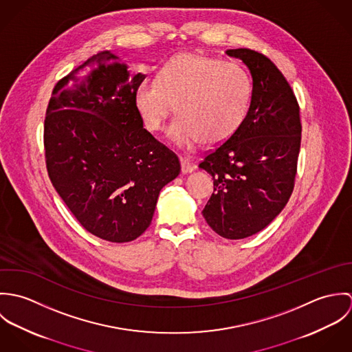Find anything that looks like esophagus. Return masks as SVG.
Here are the masks:
<instances>
[{"label":"esophagus","mask_w":352,"mask_h":352,"mask_svg":"<svg viewBox=\"0 0 352 352\" xmlns=\"http://www.w3.org/2000/svg\"><path fill=\"white\" fill-rule=\"evenodd\" d=\"M180 164H182V172L186 175V173H191L195 170V164L188 160V158H180Z\"/></svg>","instance_id":"1"}]
</instances>
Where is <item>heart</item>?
I'll use <instances>...</instances> for the list:
<instances>
[{
	"label": "heart",
	"mask_w": 352,
	"mask_h": 352,
	"mask_svg": "<svg viewBox=\"0 0 352 352\" xmlns=\"http://www.w3.org/2000/svg\"><path fill=\"white\" fill-rule=\"evenodd\" d=\"M251 96V78L239 63L182 52L160 67L155 81L144 80L134 99L151 133L164 129L173 105L179 116L170 127V140L190 146L229 140L245 119Z\"/></svg>",
	"instance_id": "obj_1"
}]
</instances>
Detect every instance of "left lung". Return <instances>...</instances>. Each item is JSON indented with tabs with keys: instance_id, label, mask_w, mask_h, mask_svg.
Returning a JSON list of instances; mask_svg holds the SVG:
<instances>
[{
	"instance_id": "obj_1",
	"label": "left lung",
	"mask_w": 352,
	"mask_h": 352,
	"mask_svg": "<svg viewBox=\"0 0 352 352\" xmlns=\"http://www.w3.org/2000/svg\"><path fill=\"white\" fill-rule=\"evenodd\" d=\"M226 54L251 72V104L239 130L199 164L214 180L201 214L221 237L241 240L268 226L290 199L302 126L297 98L270 58L250 49Z\"/></svg>"
}]
</instances>
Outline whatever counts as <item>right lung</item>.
Returning a JSON list of instances; mask_svg holds the SVG:
<instances>
[{
    "label": "right lung",
    "mask_w": 352,
    "mask_h": 352,
    "mask_svg": "<svg viewBox=\"0 0 352 352\" xmlns=\"http://www.w3.org/2000/svg\"><path fill=\"white\" fill-rule=\"evenodd\" d=\"M144 80L100 51L56 82L46 111L51 183L81 226L111 243L140 237L180 173L179 157L144 129L134 99Z\"/></svg>",
    "instance_id": "right-lung-1"
}]
</instances>
